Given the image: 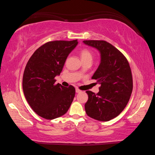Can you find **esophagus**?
I'll return each mask as SVG.
<instances>
[{
  "label": "esophagus",
  "mask_w": 155,
  "mask_h": 155,
  "mask_svg": "<svg viewBox=\"0 0 155 155\" xmlns=\"http://www.w3.org/2000/svg\"><path fill=\"white\" fill-rule=\"evenodd\" d=\"M76 92H77V93H80V92H81V91L79 90V89L77 88V89H76Z\"/></svg>",
  "instance_id": "esophagus-1"
}]
</instances>
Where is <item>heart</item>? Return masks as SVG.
Returning a JSON list of instances; mask_svg holds the SVG:
<instances>
[{
    "label": "heart",
    "mask_w": 155,
    "mask_h": 155,
    "mask_svg": "<svg viewBox=\"0 0 155 155\" xmlns=\"http://www.w3.org/2000/svg\"><path fill=\"white\" fill-rule=\"evenodd\" d=\"M80 55L82 61H86V60H92L93 54L90 50L87 48H83L80 51Z\"/></svg>",
    "instance_id": "1"
}]
</instances>
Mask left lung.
<instances>
[{
	"label": "left lung",
	"instance_id": "obj_1",
	"mask_svg": "<svg viewBox=\"0 0 155 155\" xmlns=\"http://www.w3.org/2000/svg\"><path fill=\"white\" fill-rule=\"evenodd\" d=\"M86 45L96 48L101 63L91 78L101 85L97 94L86 91L85 104L88 116L107 122L117 117L127 106L133 91V77L129 64L121 52L103 40H84Z\"/></svg>",
	"mask_w": 155,
	"mask_h": 155
}]
</instances>
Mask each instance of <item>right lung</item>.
I'll return each instance as SVG.
<instances>
[{
  "label": "right lung",
  "instance_id": "right-lung-1",
  "mask_svg": "<svg viewBox=\"0 0 155 155\" xmlns=\"http://www.w3.org/2000/svg\"><path fill=\"white\" fill-rule=\"evenodd\" d=\"M78 44L72 41H52L38 48L28 60L22 78V89L28 104L47 120L64 115L75 96L72 85L55 84L68 56Z\"/></svg>",
  "mask_w": 155,
  "mask_h": 155
}]
</instances>
